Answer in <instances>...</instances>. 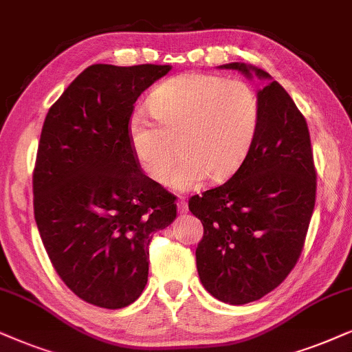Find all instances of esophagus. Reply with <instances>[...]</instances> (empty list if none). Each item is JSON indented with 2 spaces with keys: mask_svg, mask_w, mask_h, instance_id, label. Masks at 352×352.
<instances>
[{
  "mask_svg": "<svg viewBox=\"0 0 352 352\" xmlns=\"http://www.w3.org/2000/svg\"><path fill=\"white\" fill-rule=\"evenodd\" d=\"M177 208H179L180 214H186V212H188V204H186L185 198H179V201H177Z\"/></svg>",
  "mask_w": 352,
  "mask_h": 352,
  "instance_id": "obj_1",
  "label": "esophagus"
}]
</instances>
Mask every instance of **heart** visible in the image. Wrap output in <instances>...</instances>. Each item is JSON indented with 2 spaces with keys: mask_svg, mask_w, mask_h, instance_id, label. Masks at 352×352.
<instances>
[{
  "mask_svg": "<svg viewBox=\"0 0 352 352\" xmlns=\"http://www.w3.org/2000/svg\"><path fill=\"white\" fill-rule=\"evenodd\" d=\"M151 113L136 110L128 138L138 164L155 184L197 188L204 180H228L245 161L260 123V102L242 81L211 74H182L164 82L149 99Z\"/></svg>",
  "mask_w": 352,
  "mask_h": 352,
  "instance_id": "heart-1",
  "label": "heart"
}]
</instances>
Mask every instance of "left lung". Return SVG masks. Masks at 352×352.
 Segmentation results:
<instances>
[{"label": "left lung", "instance_id": "obj_1", "mask_svg": "<svg viewBox=\"0 0 352 352\" xmlns=\"http://www.w3.org/2000/svg\"><path fill=\"white\" fill-rule=\"evenodd\" d=\"M258 89L260 123L245 161L224 185L191 197L201 221L197 268L217 300L243 305L281 284L299 260L315 206L317 173L305 118L284 87L253 65L228 63Z\"/></svg>", "mask_w": 352, "mask_h": 352}]
</instances>
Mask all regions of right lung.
<instances>
[{
	"instance_id": "add662e5",
	"label": "right lung",
	"mask_w": 352,
	"mask_h": 352,
	"mask_svg": "<svg viewBox=\"0 0 352 352\" xmlns=\"http://www.w3.org/2000/svg\"><path fill=\"white\" fill-rule=\"evenodd\" d=\"M170 65H92L48 110L34 170V214L53 268L89 304L123 309L148 284L149 242L175 197L141 172L135 102Z\"/></svg>"
}]
</instances>
